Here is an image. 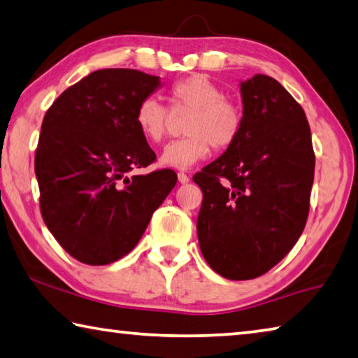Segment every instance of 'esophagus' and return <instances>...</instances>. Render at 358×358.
Returning a JSON list of instances; mask_svg holds the SVG:
<instances>
[{
	"label": "esophagus",
	"mask_w": 358,
	"mask_h": 358,
	"mask_svg": "<svg viewBox=\"0 0 358 358\" xmlns=\"http://www.w3.org/2000/svg\"><path fill=\"white\" fill-rule=\"evenodd\" d=\"M177 175H178V181H180L181 185H186V183H189V175H186L185 172H178Z\"/></svg>",
	"instance_id": "1"
}]
</instances>
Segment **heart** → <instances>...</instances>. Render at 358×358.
<instances>
[{
	"instance_id": "heart-1",
	"label": "heart",
	"mask_w": 358,
	"mask_h": 358,
	"mask_svg": "<svg viewBox=\"0 0 358 358\" xmlns=\"http://www.w3.org/2000/svg\"><path fill=\"white\" fill-rule=\"evenodd\" d=\"M172 112H189L185 137L171 142L161 153V164L187 169L207 157L211 147L224 151L232 147L243 126L237 102L224 96L222 88L205 74H192L169 88ZM169 108L155 98H145L136 108L134 123L145 141L161 143L169 129Z\"/></svg>"
}]
</instances>
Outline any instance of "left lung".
Masks as SVG:
<instances>
[{"label":"left lung","mask_w":358,"mask_h":358,"mask_svg":"<svg viewBox=\"0 0 358 358\" xmlns=\"http://www.w3.org/2000/svg\"><path fill=\"white\" fill-rule=\"evenodd\" d=\"M240 90L237 142L192 177L203 192L201 251L234 281L262 276L292 250L310 213L316 164L306 115L280 82L257 74Z\"/></svg>","instance_id":"8db88e82"}]
</instances>
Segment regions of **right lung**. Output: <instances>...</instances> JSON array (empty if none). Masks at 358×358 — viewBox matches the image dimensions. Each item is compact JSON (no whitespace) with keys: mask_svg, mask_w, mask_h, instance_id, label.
<instances>
[{"mask_svg":"<svg viewBox=\"0 0 358 358\" xmlns=\"http://www.w3.org/2000/svg\"><path fill=\"white\" fill-rule=\"evenodd\" d=\"M159 87L136 69H99L58 96L42 121L34 156L41 215L63 250L87 265H107L134 250L155 210L177 185L159 169L134 113Z\"/></svg>","mask_w":358,"mask_h":358,"instance_id":"add662e5","label":"right lung"}]
</instances>
